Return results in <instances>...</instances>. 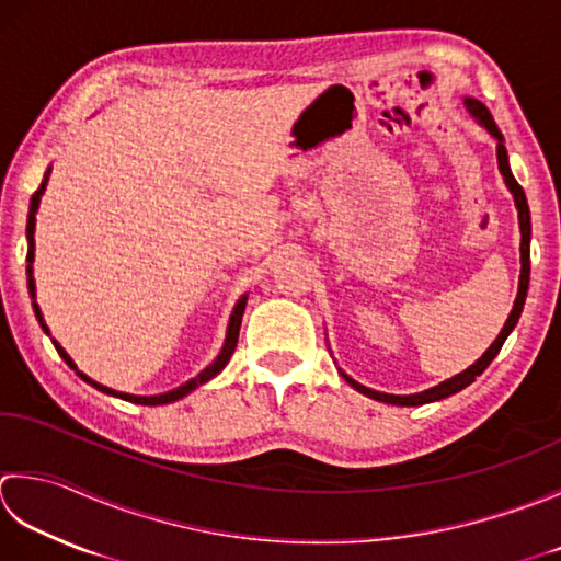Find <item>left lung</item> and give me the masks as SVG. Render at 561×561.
Listing matches in <instances>:
<instances>
[{"label": "left lung", "instance_id": "8db88e82", "mask_svg": "<svg viewBox=\"0 0 561 561\" xmlns=\"http://www.w3.org/2000/svg\"><path fill=\"white\" fill-rule=\"evenodd\" d=\"M465 106L467 112L474 116L481 126H484L489 134L499 140L496 146V158H499V170L503 174V182H506V186L513 194L515 199V208H518V224H520V279H518V296H515V304H513V311L508 313V321L506 325L501 328L499 337L493 340L491 347L486 350L484 355H481L474 365L467 367L465 371H459V375H455L453 379H445L443 383H437V387L433 389H425L421 393H411V397H397V393H381V391H375V389H367L362 387V383H357L353 377H347L345 371H340L343 375V379L350 383V387L357 389L359 393H365V397L375 399V401H381V403H391V405H421V403H431V401H440V399H447L453 397V393L462 391L465 387H469L471 381H474L481 371H484L491 359L499 355V350L503 347V343H506V337L511 335V331L515 328V323H518V318L523 313V304H525V296H528V284H530V208H528V199H525V192L523 186L515 182L513 172H511V164H508V152H506V146H503V136L501 130L496 126V121H493L489 108L479 102V99H471V96H465Z\"/></svg>", "mask_w": 561, "mask_h": 561}]
</instances>
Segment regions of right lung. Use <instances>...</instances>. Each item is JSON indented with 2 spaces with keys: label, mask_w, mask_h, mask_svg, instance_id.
<instances>
[{
  "label": "right lung",
  "mask_w": 561,
  "mask_h": 561,
  "mask_svg": "<svg viewBox=\"0 0 561 561\" xmlns=\"http://www.w3.org/2000/svg\"><path fill=\"white\" fill-rule=\"evenodd\" d=\"M48 174H50V168L46 170V178H43V182H41V186L36 192H33V196H31V204H28V221H26V240H28V255H26V262H28V267H26V274H28V294H31V299H33V313H36V318H38V323H41V328H43V333L46 335H50V331H48V325H46V321H43V313H41V309H38V304H36V282H33V230H36V211H38V204H41V196H43V192H46V184H48ZM245 304H248V294H243L238 299V304H236V309H233V313H230V321H228V331H226V340H224V347H221V353H218V357L211 362V365H208L206 369H202L199 375H196L194 379H190V381H184L182 387H178V389H172V391H164V393H158V397H136V393H124V391H114V389H108V387H104V383H99V381H94V379H90L87 375H82L80 369H77V365L72 362V357L65 353V350L60 347V343L58 340H53V345H55V350H58V355L68 362V365L77 371V377L80 379H84L87 383H90V387H94V389H99V391H104V393H108V397H118V399H124V401H130V403H142V405H162V403H172V401H180L182 397H186V393H192L194 389H199L202 383H206L208 379H214L218 371H221L226 365H228V359H230V355H233V350H236V345H238V333H240V321H243V311H245Z\"/></svg>",
  "instance_id": "add662e5"
}]
</instances>
